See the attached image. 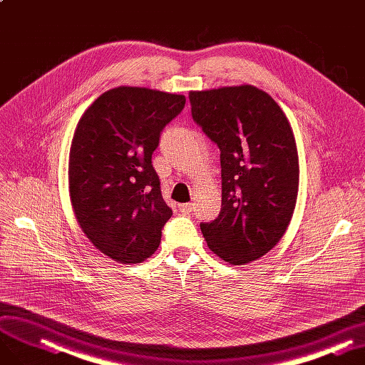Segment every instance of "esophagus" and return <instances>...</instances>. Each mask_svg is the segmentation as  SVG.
Segmentation results:
<instances>
[{"instance_id":"1","label":"esophagus","mask_w":365,"mask_h":365,"mask_svg":"<svg viewBox=\"0 0 365 365\" xmlns=\"http://www.w3.org/2000/svg\"><path fill=\"white\" fill-rule=\"evenodd\" d=\"M193 203H181L180 205V211L184 214H190L193 211Z\"/></svg>"}]
</instances>
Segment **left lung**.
<instances>
[{"mask_svg": "<svg viewBox=\"0 0 365 365\" xmlns=\"http://www.w3.org/2000/svg\"><path fill=\"white\" fill-rule=\"evenodd\" d=\"M193 121L220 150L222 210L200 223L210 249L247 264L282 240L299 182L298 151L286 115L252 85L190 91Z\"/></svg>", "mask_w": 365, "mask_h": 365, "instance_id": "1", "label": "left lung"}]
</instances>
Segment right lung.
I'll list each match as a JSON object with an SVG mask.
<instances>
[{"mask_svg":"<svg viewBox=\"0 0 365 365\" xmlns=\"http://www.w3.org/2000/svg\"><path fill=\"white\" fill-rule=\"evenodd\" d=\"M184 106L180 94L118 86L78 123L68 160L71 205L88 240L123 264L150 257L172 217L151 158Z\"/></svg>","mask_w":365,"mask_h":365,"instance_id":"add662e5","label":"right lung"}]
</instances>
